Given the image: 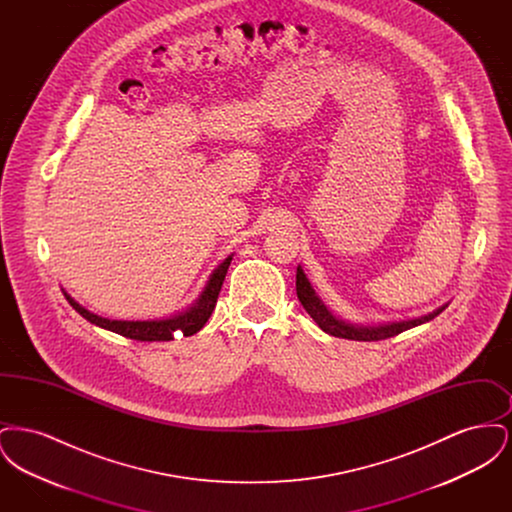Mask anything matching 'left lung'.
<instances>
[{"label": "left lung", "instance_id": "obj_1", "mask_svg": "<svg viewBox=\"0 0 512 512\" xmlns=\"http://www.w3.org/2000/svg\"><path fill=\"white\" fill-rule=\"evenodd\" d=\"M295 290H297V297L303 305V309L311 315V318L320 326V330H324L330 336L336 338H345V340L355 341H378L388 340L393 338L409 328L420 326L432 318L438 317L441 311H445L447 305L439 307L434 313H428L424 317L411 318V320H399V322H386V324H378V326H361V324H351L345 322L341 318L334 317L332 311L320 301L311 282L307 280L303 268L297 267V274H295Z\"/></svg>", "mask_w": 512, "mask_h": 512}]
</instances>
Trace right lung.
<instances>
[{"label": "right lung", "mask_w": 512, "mask_h": 512, "mask_svg": "<svg viewBox=\"0 0 512 512\" xmlns=\"http://www.w3.org/2000/svg\"><path fill=\"white\" fill-rule=\"evenodd\" d=\"M230 261H232V255L226 257L219 267L213 270V274L207 280V286L203 288V292L190 309L171 318H161V320H111V318L99 317V315L90 313L88 309H84L82 305H78L69 293H63H65L67 301L73 305L76 313H80L88 322L96 324L99 328L111 330V332L121 334L130 340L169 341L174 340L176 336H194L195 332H199L205 326V322L215 311L217 297H219L224 276L230 267Z\"/></svg>", "instance_id": "1"}]
</instances>
